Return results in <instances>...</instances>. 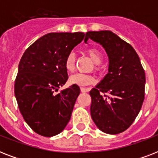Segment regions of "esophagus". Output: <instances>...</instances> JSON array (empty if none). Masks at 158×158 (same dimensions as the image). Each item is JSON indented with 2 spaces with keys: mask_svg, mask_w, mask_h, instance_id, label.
<instances>
[{
  "mask_svg": "<svg viewBox=\"0 0 158 158\" xmlns=\"http://www.w3.org/2000/svg\"><path fill=\"white\" fill-rule=\"evenodd\" d=\"M80 91L82 93H86V92H89V89H85V88H80Z\"/></svg>",
  "mask_w": 158,
  "mask_h": 158,
  "instance_id": "1",
  "label": "esophagus"
}]
</instances>
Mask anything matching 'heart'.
<instances>
[{"label":"heart","mask_w":158,"mask_h":158,"mask_svg":"<svg viewBox=\"0 0 158 158\" xmlns=\"http://www.w3.org/2000/svg\"><path fill=\"white\" fill-rule=\"evenodd\" d=\"M86 53L93 60V61L96 64L94 66V69L98 70L99 69L98 64H101L102 60H103L102 55L100 52V51L97 48H90L87 49ZM75 62H76V58H75L74 53L69 52L67 55L65 60H64V67H65L67 71H74V68H75ZM94 81H95V79L92 74H81V73L73 74L69 77V84L78 85V86H87L89 84H94Z\"/></svg>","instance_id":"b5f03b06"}]
</instances>
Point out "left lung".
Instances as JSON below:
<instances>
[{"instance_id": "1", "label": "left lung", "mask_w": 158, "mask_h": 158, "mask_svg": "<svg viewBox=\"0 0 158 158\" xmlns=\"http://www.w3.org/2000/svg\"><path fill=\"white\" fill-rule=\"evenodd\" d=\"M89 38L100 43L109 58L108 73L89 92L92 119L102 132L117 135L132 125L141 109L144 69L132 46L111 31H89L84 42Z\"/></svg>"}]
</instances>
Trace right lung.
Instances as JSON below:
<instances>
[{
  "instance_id": "obj_1",
  "label": "right lung",
  "mask_w": 158,
  "mask_h": 158,
  "mask_svg": "<svg viewBox=\"0 0 158 158\" xmlns=\"http://www.w3.org/2000/svg\"><path fill=\"white\" fill-rule=\"evenodd\" d=\"M84 33H50L24 52L15 81L19 111L32 130L45 137L64 130L80 93L71 85L56 94L68 79L64 60L82 42Z\"/></svg>"
}]
</instances>
